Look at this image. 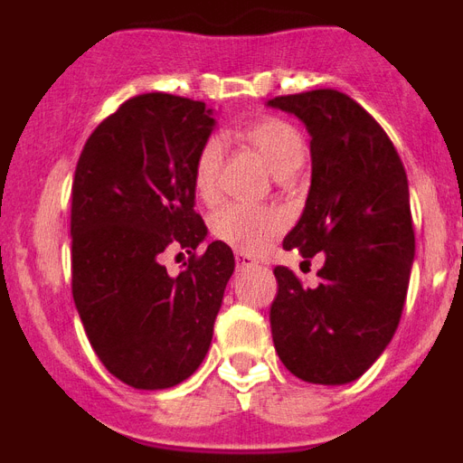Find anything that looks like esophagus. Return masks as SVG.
<instances>
[{
	"mask_svg": "<svg viewBox=\"0 0 463 463\" xmlns=\"http://www.w3.org/2000/svg\"><path fill=\"white\" fill-rule=\"evenodd\" d=\"M255 267V260L250 255H245V252H236V269L243 271V269H250Z\"/></svg>",
	"mask_w": 463,
	"mask_h": 463,
	"instance_id": "34e87169",
	"label": "esophagus"
}]
</instances>
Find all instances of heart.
<instances>
[{"label":"heart","instance_id":"b5f03b06","mask_svg":"<svg viewBox=\"0 0 463 463\" xmlns=\"http://www.w3.org/2000/svg\"><path fill=\"white\" fill-rule=\"evenodd\" d=\"M239 138L264 157L278 178H289L304 166L306 141L297 127L282 118H260L239 129ZM224 153L222 143L211 138L196 155L192 181L202 202L213 203L220 194ZM285 227V218L273 208H252L243 203H227L211 215L213 236L241 252H260Z\"/></svg>","mask_w":463,"mask_h":463}]
</instances>
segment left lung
Instances as JSON below:
<instances>
[{
    "label": "left lung",
    "instance_id": "8db88e82",
    "mask_svg": "<svg viewBox=\"0 0 463 463\" xmlns=\"http://www.w3.org/2000/svg\"><path fill=\"white\" fill-rule=\"evenodd\" d=\"M269 106L304 122L313 159L306 208L282 248L325 255L317 288L273 269V345L306 383H353L390 345L406 304L415 257L406 169L383 127L338 90Z\"/></svg>",
    "mask_w": 463,
    "mask_h": 463
}]
</instances>
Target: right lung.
I'll return each instance as SVG.
<instances>
[{
	"label": "right lung",
	"instance_id": "add662e5",
	"mask_svg": "<svg viewBox=\"0 0 463 463\" xmlns=\"http://www.w3.org/2000/svg\"><path fill=\"white\" fill-rule=\"evenodd\" d=\"M215 118L203 101L127 99L85 141L71 187V292L90 345L134 390H166L206 357L234 252L194 211L196 155ZM191 260L169 277L161 252Z\"/></svg>",
	"mask_w": 463,
	"mask_h": 463
}]
</instances>
